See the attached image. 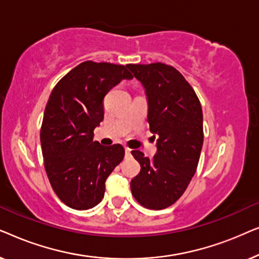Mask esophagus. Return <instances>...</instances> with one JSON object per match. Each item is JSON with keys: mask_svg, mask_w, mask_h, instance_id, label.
I'll return each instance as SVG.
<instances>
[{"mask_svg": "<svg viewBox=\"0 0 259 259\" xmlns=\"http://www.w3.org/2000/svg\"><path fill=\"white\" fill-rule=\"evenodd\" d=\"M125 153H126L127 157H128V155H131V148L125 147Z\"/></svg>", "mask_w": 259, "mask_h": 259, "instance_id": "esophagus-1", "label": "esophagus"}]
</instances>
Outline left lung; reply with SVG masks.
I'll use <instances>...</instances> for the list:
<instances>
[{"instance_id":"1","label":"left lung","mask_w":259,"mask_h":259,"mask_svg":"<svg viewBox=\"0 0 259 259\" xmlns=\"http://www.w3.org/2000/svg\"><path fill=\"white\" fill-rule=\"evenodd\" d=\"M127 68L145 88L147 121L158 137L153 159L132 151L141 169L131 180V190L143 206L161 210L182 197L196 173L204 140L203 111L196 92L175 67L157 62Z\"/></svg>"}]
</instances>
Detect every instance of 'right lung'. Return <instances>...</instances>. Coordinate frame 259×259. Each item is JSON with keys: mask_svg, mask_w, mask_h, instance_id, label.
Instances as JSON below:
<instances>
[{"mask_svg": "<svg viewBox=\"0 0 259 259\" xmlns=\"http://www.w3.org/2000/svg\"><path fill=\"white\" fill-rule=\"evenodd\" d=\"M133 79L125 66L84 61L56 83L45 109L41 147L51 185L61 201L88 210L102 200L105 182L125 155L120 144L93 141L104 120V98L122 80Z\"/></svg>", "mask_w": 259, "mask_h": 259, "instance_id": "1", "label": "right lung"}]
</instances>
